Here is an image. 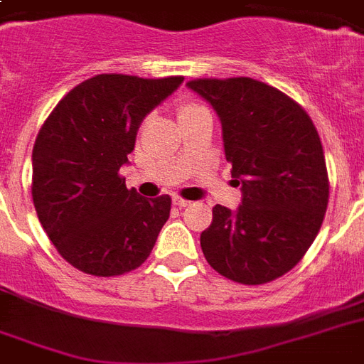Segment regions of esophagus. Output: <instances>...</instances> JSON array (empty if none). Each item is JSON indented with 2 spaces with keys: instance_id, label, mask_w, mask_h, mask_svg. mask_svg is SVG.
I'll list each match as a JSON object with an SVG mask.
<instances>
[{
  "instance_id": "esophagus-1",
  "label": "esophagus",
  "mask_w": 364,
  "mask_h": 364,
  "mask_svg": "<svg viewBox=\"0 0 364 364\" xmlns=\"http://www.w3.org/2000/svg\"><path fill=\"white\" fill-rule=\"evenodd\" d=\"M173 205H177V208H187V205H191V202L181 198V196H173Z\"/></svg>"
}]
</instances>
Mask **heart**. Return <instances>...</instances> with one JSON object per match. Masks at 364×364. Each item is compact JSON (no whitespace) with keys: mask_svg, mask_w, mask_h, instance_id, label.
<instances>
[{"mask_svg":"<svg viewBox=\"0 0 364 364\" xmlns=\"http://www.w3.org/2000/svg\"><path fill=\"white\" fill-rule=\"evenodd\" d=\"M202 111H205L204 105L196 104L193 100H183V102H179V105H177V117H179V121L187 119V117L196 115V113H202Z\"/></svg>","mask_w":364,"mask_h":364,"instance_id":"1","label":"heart"}]
</instances>
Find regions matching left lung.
I'll return each mask as SVG.
<instances>
[{
	"mask_svg": "<svg viewBox=\"0 0 364 364\" xmlns=\"http://www.w3.org/2000/svg\"><path fill=\"white\" fill-rule=\"evenodd\" d=\"M187 87L219 115L225 156L242 183L236 211L217 204L200 236L221 276L260 285L299 264L328 204V176L316 126L282 90L249 77L194 79Z\"/></svg>",
	"mask_w": 364,
	"mask_h": 364,
	"instance_id": "obj_1",
	"label": "left lung"
}]
</instances>
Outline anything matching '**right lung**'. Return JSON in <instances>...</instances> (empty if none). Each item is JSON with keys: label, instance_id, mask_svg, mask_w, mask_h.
Here are the masks:
<instances>
[{"label": "right lung", "instance_id": "right-lung-1", "mask_svg": "<svg viewBox=\"0 0 364 364\" xmlns=\"http://www.w3.org/2000/svg\"><path fill=\"white\" fill-rule=\"evenodd\" d=\"M181 82L102 73L70 90L43 122L31 153V196L47 236L77 270L121 276L153 251L171 198H143L119 170L143 119Z\"/></svg>", "mask_w": 364, "mask_h": 364}]
</instances>
